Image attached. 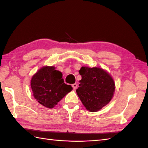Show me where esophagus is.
<instances>
[{"label": "esophagus", "mask_w": 148, "mask_h": 148, "mask_svg": "<svg viewBox=\"0 0 148 148\" xmlns=\"http://www.w3.org/2000/svg\"><path fill=\"white\" fill-rule=\"evenodd\" d=\"M72 88H73L74 90H76L77 88V84L76 83H74L72 84Z\"/></svg>", "instance_id": "1"}]
</instances>
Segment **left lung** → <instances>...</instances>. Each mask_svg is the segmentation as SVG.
Segmentation results:
<instances>
[{"label": "left lung", "instance_id": "8db88e82", "mask_svg": "<svg viewBox=\"0 0 148 148\" xmlns=\"http://www.w3.org/2000/svg\"><path fill=\"white\" fill-rule=\"evenodd\" d=\"M82 79L76 92L87 110L96 112L112 98L115 84L111 76L102 69L82 67L79 71Z\"/></svg>", "mask_w": 148, "mask_h": 148}]
</instances>
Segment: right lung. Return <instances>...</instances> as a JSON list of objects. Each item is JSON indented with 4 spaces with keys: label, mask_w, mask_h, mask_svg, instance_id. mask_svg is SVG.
I'll return each instance as SVG.
<instances>
[{
    "label": "right lung",
    "mask_w": 148,
    "mask_h": 148,
    "mask_svg": "<svg viewBox=\"0 0 148 148\" xmlns=\"http://www.w3.org/2000/svg\"><path fill=\"white\" fill-rule=\"evenodd\" d=\"M34 98L40 104L53 108L70 92L72 88L64 83L62 74L54 67H44L34 74L31 79Z\"/></svg>",
    "instance_id": "add662e5"
}]
</instances>
